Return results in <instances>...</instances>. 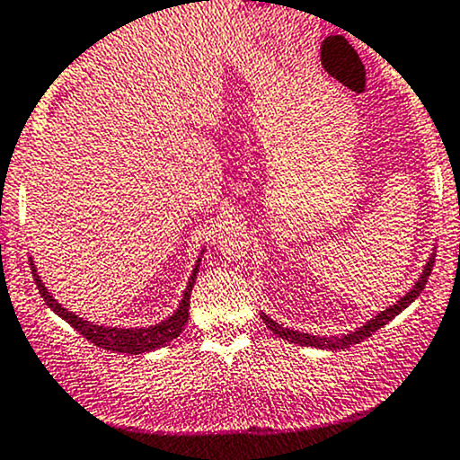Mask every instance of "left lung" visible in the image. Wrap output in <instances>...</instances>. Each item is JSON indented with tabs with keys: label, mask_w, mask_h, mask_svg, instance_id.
Listing matches in <instances>:
<instances>
[{
	"label": "left lung",
	"mask_w": 460,
	"mask_h": 460,
	"mask_svg": "<svg viewBox=\"0 0 460 460\" xmlns=\"http://www.w3.org/2000/svg\"><path fill=\"white\" fill-rule=\"evenodd\" d=\"M432 265H434V252H432V254H429L426 268H423L421 276H419V280L412 285V289L406 291V296H402V298H399L397 303L393 305V307L379 311V314L373 315V318H370L368 323H364L362 327H358L355 331H349V333H342V335H311V333H303V331L285 329L283 324H279V323H276V320H271L268 314H261V318H263V323L268 324V329L274 331V333L279 335V338L288 340V342L298 344V347H315V349H329V350L350 349V347H353V344H359V342H364V340H367V338H370V335H373L375 331L382 329L384 324H388L390 320L394 318V315L402 314V311L406 309L410 303H414V300H417V296L421 294L423 289H426L428 276L432 274Z\"/></svg>",
	"instance_id": "8db88e82"
}]
</instances>
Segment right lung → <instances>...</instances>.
Masks as SVG:
<instances>
[{
    "label": "right lung",
    "instance_id": "1",
    "mask_svg": "<svg viewBox=\"0 0 460 460\" xmlns=\"http://www.w3.org/2000/svg\"><path fill=\"white\" fill-rule=\"evenodd\" d=\"M201 254H204V250H201ZM201 254H199V259H197L195 268H192V274L189 279V285H186L184 296H181L180 307L172 311L169 318L162 320V323L149 324V327H136V329L101 327V324L90 323V320L81 318V315H76L74 311L66 309L57 298H54L50 291H48L46 285H43L41 276L37 274V268H34L32 259H31V265H32V276H34V283H37V288H39V294H41V298L46 300L48 307H50L54 314L58 315V318L66 320L70 327L76 329L83 338H87L92 344H96V347H101L105 350H116V353L137 355V353H149V350L164 347V344H169L171 340H175L177 335L184 331L186 323H189L190 291H192V285H195L197 271H199Z\"/></svg>",
    "mask_w": 460,
    "mask_h": 460
}]
</instances>
